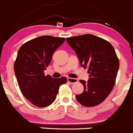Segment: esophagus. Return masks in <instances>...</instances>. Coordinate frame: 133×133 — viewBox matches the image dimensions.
Masks as SVG:
<instances>
[{
    "mask_svg": "<svg viewBox=\"0 0 133 133\" xmlns=\"http://www.w3.org/2000/svg\"><path fill=\"white\" fill-rule=\"evenodd\" d=\"M68 81L70 83H77L78 81V80L77 79H75V78H68Z\"/></svg>",
    "mask_w": 133,
    "mask_h": 133,
    "instance_id": "1",
    "label": "esophagus"
}]
</instances>
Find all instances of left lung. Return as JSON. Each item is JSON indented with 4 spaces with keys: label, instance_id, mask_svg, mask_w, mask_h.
Instances as JSON below:
<instances>
[{
    "label": "left lung",
    "instance_id": "left-lung-1",
    "mask_svg": "<svg viewBox=\"0 0 133 133\" xmlns=\"http://www.w3.org/2000/svg\"><path fill=\"white\" fill-rule=\"evenodd\" d=\"M68 44L76 52L81 65L88 69L90 79L80 80L83 92L76 99L86 107H93L105 100L115 83L119 61L113 46L105 39L91 34L69 37Z\"/></svg>",
    "mask_w": 133,
    "mask_h": 133
}]
</instances>
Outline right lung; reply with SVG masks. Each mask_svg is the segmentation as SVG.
Masks as SVG:
<instances>
[{
	"label": "right lung",
	"mask_w": 133,
	"mask_h": 133,
	"mask_svg": "<svg viewBox=\"0 0 133 133\" xmlns=\"http://www.w3.org/2000/svg\"><path fill=\"white\" fill-rule=\"evenodd\" d=\"M64 41L65 38L41 36L26 42L18 50L14 66L18 85L23 96L37 107L52 104L60 85L68 81L65 77L56 79L44 73L54 52Z\"/></svg>",
	"instance_id": "add662e5"
}]
</instances>
